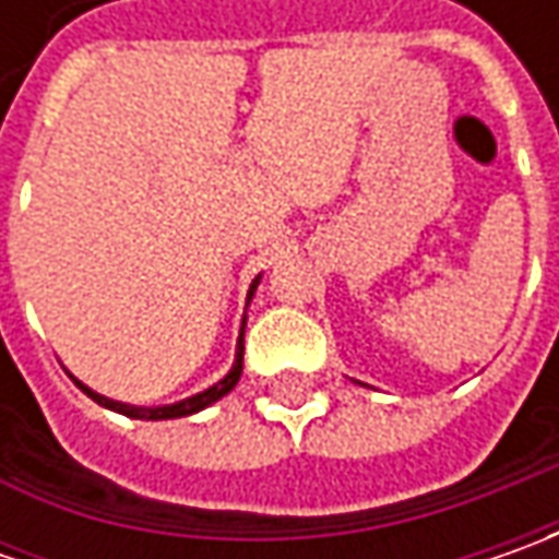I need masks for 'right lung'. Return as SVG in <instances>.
<instances>
[{
  "label": "right lung",
  "instance_id": "obj_1",
  "mask_svg": "<svg viewBox=\"0 0 559 559\" xmlns=\"http://www.w3.org/2000/svg\"><path fill=\"white\" fill-rule=\"evenodd\" d=\"M258 283H261V276H254V283H251V289H248V301H251V295L258 289ZM242 335H246V320H242V330H239V345H236V360H233V367H229V373L221 379V382H214L211 389H204L199 395L183 397V401H177V404H164V407H133V404H120V401H111V397L98 395L93 392L90 385H83L80 379H74L76 385L86 392V395L93 397L96 404L102 407H108V411H118L123 417H133V419H177V417H189V414H199L204 411L207 404H214V401H221L224 395L233 392V385L239 382V376H242V352H246V345H242Z\"/></svg>",
  "mask_w": 559,
  "mask_h": 559
}]
</instances>
